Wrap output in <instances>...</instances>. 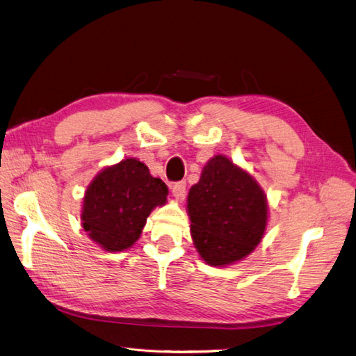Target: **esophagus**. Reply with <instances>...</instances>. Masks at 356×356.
<instances>
[{
  "instance_id": "34e87169",
  "label": "esophagus",
  "mask_w": 356,
  "mask_h": 356,
  "mask_svg": "<svg viewBox=\"0 0 356 356\" xmlns=\"http://www.w3.org/2000/svg\"><path fill=\"white\" fill-rule=\"evenodd\" d=\"M170 188H172V195H174V197H175L178 202H182V200L186 199L187 191H186V182H184V181L175 182V184L172 186Z\"/></svg>"
}]
</instances>
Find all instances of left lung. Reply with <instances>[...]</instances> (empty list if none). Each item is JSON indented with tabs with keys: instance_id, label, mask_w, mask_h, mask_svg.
Here are the masks:
<instances>
[{
	"instance_id": "8db88e82",
	"label": "left lung",
	"mask_w": 356,
	"mask_h": 356,
	"mask_svg": "<svg viewBox=\"0 0 356 356\" xmlns=\"http://www.w3.org/2000/svg\"><path fill=\"white\" fill-rule=\"evenodd\" d=\"M190 232L197 252L211 266L250 255L267 225V199L258 182L225 156L204 165L188 191Z\"/></svg>"
}]
</instances>
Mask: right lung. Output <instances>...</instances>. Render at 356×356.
I'll use <instances>...</instances> for the list:
<instances>
[{
	"label": "right lung",
	"mask_w": 356,
	"mask_h": 356,
	"mask_svg": "<svg viewBox=\"0 0 356 356\" xmlns=\"http://www.w3.org/2000/svg\"><path fill=\"white\" fill-rule=\"evenodd\" d=\"M168 187L138 159L105 168L90 182L83 199L81 225L105 251L131 248L143 233L148 215L166 203Z\"/></svg>",
	"instance_id": "obj_1"
}]
</instances>
